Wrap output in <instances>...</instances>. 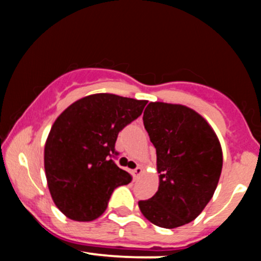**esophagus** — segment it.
<instances>
[{
  "instance_id": "1",
  "label": "esophagus",
  "mask_w": 261,
  "mask_h": 261,
  "mask_svg": "<svg viewBox=\"0 0 261 261\" xmlns=\"http://www.w3.org/2000/svg\"><path fill=\"white\" fill-rule=\"evenodd\" d=\"M134 176L135 178H137V176H140L141 174H142V167L141 166H139V167H136V168L134 169Z\"/></svg>"
}]
</instances>
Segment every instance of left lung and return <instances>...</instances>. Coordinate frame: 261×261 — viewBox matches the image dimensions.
I'll use <instances>...</instances> for the list:
<instances>
[{
    "instance_id": "8db88e82",
    "label": "left lung",
    "mask_w": 261,
    "mask_h": 261,
    "mask_svg": "<svg viewBox=\"0 0 261 261\" xmlns=\"http://www.w3.org/2000/svg\"><path fill=\"white\" fill-rule=\"evenodd\" d=\"M143 125L157 153L160 187L139 207L155 226H184L214 196L223 162L220 141L200 114L180 104L151 101Z\"/></svg>"
}]
</instances>
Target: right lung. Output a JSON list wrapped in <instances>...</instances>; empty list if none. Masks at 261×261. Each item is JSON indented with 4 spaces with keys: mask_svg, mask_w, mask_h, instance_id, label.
I'll return each mask as SVG.
<instances>
[{
    "mask_svg": "<svg viewBox=\"0 0 261 261\" xmlns=\"http://www.w3.org/2000/svg\"><path fill=\"white\" fill-rule=\"evenodd\" d=\"M146 104L98 93L60 114L45 143L44 167L54 202L66 217L95 220L106 211L114 189L131 181L112 157L118 154V134L139 118Z\"/></svg>",
    "mask_w": 261,
    "mask_h": 261,
    "instance_id": "obj_1",
    "label": "right lung"
}]
</instances>
